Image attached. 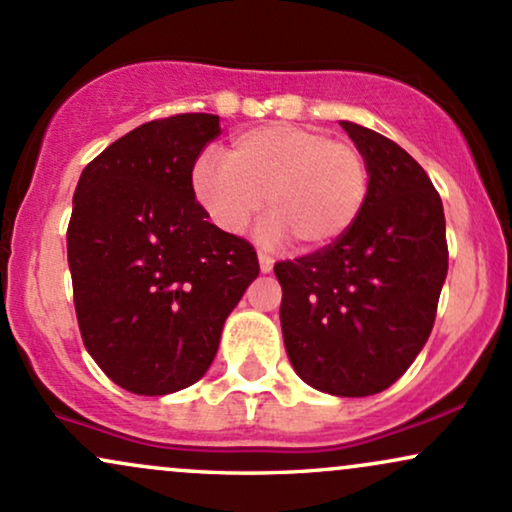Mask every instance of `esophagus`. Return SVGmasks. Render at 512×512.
<instances>
[{"instance_id": "obj_1", "label": "esophagus", "mask_w": 512, "mask_h": 512, "mask_svg": "<svg viewBox=\"0 0 512 512\" xmlns=\"http://www.w3.org/2000/svg\"><path fill=\"white\" fill-rule=\"evenodd\" d=\"M257 260H260L262 274H269L274 269V257L267 255V252H260V255H257Z\"/></svg>"}]
</instances>
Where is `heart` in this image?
Wrapping results in <instances>:
<instances>
[{"mask_svg": "<svg viewBox=\"0 0 512 512\" xmlns=\"http://www.w3.org/2000/svg\"><path fill=\"white\" fill-rule=\"evenodd\" d=\"M192 195L211 223L240 233L260 214L269 240L322 250L346 236L368 197V163L356 144L315 127L269 122L233 137L226 161L202 156L192 168Z\"/></svg>", "mask_w": 512, "mask_h": 512, "instance_id": "heart-1", "label": "heart"}]
</instances>
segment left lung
<instances>
[{"instance_id":"obj_1","label":"left lung","mask_w":512,"mask_h":512,"mask_svg":"<svg viewBox=\"0 0 512 512\" xmlns=\"http://www.w3.org/2000/svg\"><path fill=\"white\" fill-rule=\"evenodd\" d=\"M368 163V197L351 231L276 262L281 332L293 368L337 397L378 395L402 378L433 330L448 276L440 195L402 146L342 122Z\"/></svg>"}]
</instances>
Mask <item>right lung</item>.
I'll use <instances>...</instances> for the list:
<instances>
[{"mask_svg":"<svg viewBox=\"0 0 512 512\" xmlns=\"http://www.w3.org/2000/svg\"><path fill=\"white\" fill-rule=\"evenodd\" d=\"M219 134V115L151 120L101 151L76 185L67 260L81 339L134 395L197 383L260 274L255 248L209 223L192 195V168Z\"/></svg>","mask_w":512,"mask_h":512,"instance_id":"right-lung-1","label":"right lung"}]
</instances>
